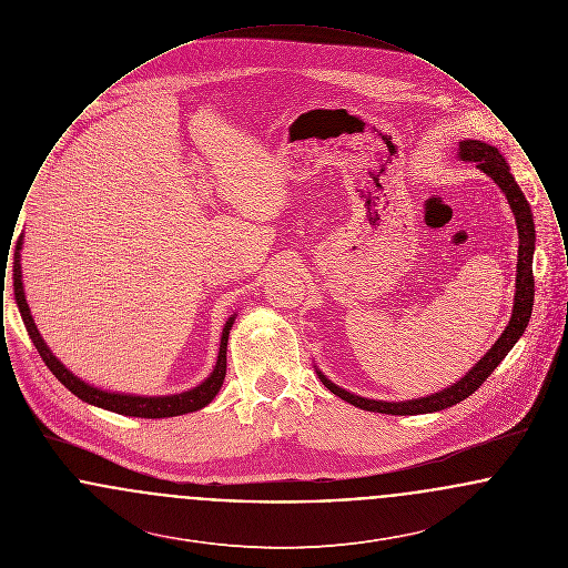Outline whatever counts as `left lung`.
Listing matches in <instances>:
<instances>
[{"label": "left lung", "mask_w": 568, "mask_h": 568, "mask_svg": "<svg viewBox=\"0 0 568 568\" xmlns=\"http://www.w3.org/2000/svg\"><path fill=\"white\" fill-rule=\"evenodd\" d=\"M458 158L462 162L477 163V168L484 170L487 176L507 195L509 206L514 211L519 246H517L514 313H511L509 325L505 327L500 338L491 345V349L464 377L456 381L454 385H449V387H445L436 394H430V396H424V398H413V400H403V403H385V400L362 398L357 394H352V392L334 385L329 378L322 375V371H317L322 383L332 394H336L338 398H343L345 403L357 406V408L373 410V413H385V415H419V413H434V410H443V408L458 405L464 398L475 394V389H479V385L494 373V368L505 359V355L511 352V347L519 341V336L524 334L526 325L530 322L532 302H535L532 255H535V243H537L535 241L537 239L535 236V219H532L530 204L524 197L519 185L515 183L514 174L509 172V165H507L505 158L500 155V151L496 146L486 144L481 140H462Z\"/></svg>", "instance_id": "left-lung-1"}]
</instances>
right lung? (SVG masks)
Listing matches in <instances>:
<instances>
[{
	"label": "right lung",
	"instance_id": "obj_1",
	"mask_svg": "<svg viewBox=\"0 0 568 568\" xmlns=\"http://www.w3.org/2000/svg\"><path fill=\"white\" fill-rule=\"evenodd\" d=\"M21 241L17 246L14 253V300L17 306L21 311L23 324L28 327L29 338L36 345V349L40 353V357L44 359V364L49 366V371L53 373L54 377L59 378L74 396H79L82 403L89 405L100 406L106 408L112 413L119 415H130V417H144V419H162V417H176V415H185V413H193L200 410L202 406L209 405L225 378V353H227V338H230V329L234 325L236 315H232L221 332V343H219V355H216L215 368L209 377L204 378L197 387H193L190 392H181V394H170V396H134V394H116V392H106L100 387H93L89 383H84L79 377H74L57 357H54L51 349L47 347V343L42 341L38 327L31 320L29 313L28 300H26V292H23V281H21Z\"/></svg>",
	"mask_w": 568,
	"mask_h": 568
}]
</instances>
